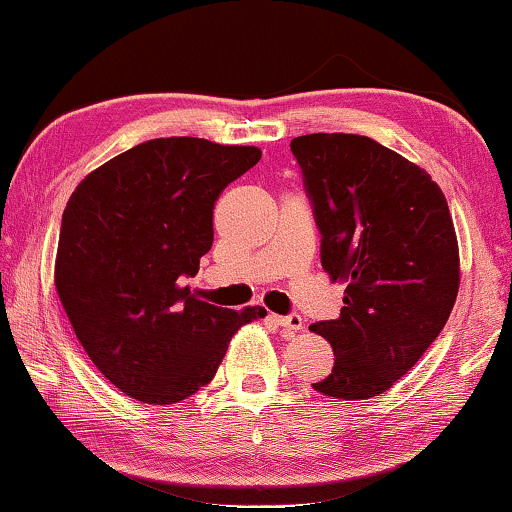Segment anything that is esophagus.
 <instances>
[{"label":"esophagus","instance_id":"esophagus-1","mask_svg":"<svg viewBox=\"0 0 512 512\" xmlns=\"http://www.w3.org/2000/svg\"><path fill=\"white\" fill-rule=\"evenodd\" d=\"M271 319L278 323V326H282L285 330H289V332H298V330H303V319H300L298 314H289V316H271Z\"/></svg>","mask_w":512,"mask_h":512}]
</instances>
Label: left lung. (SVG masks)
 <instances>
[{
	"instance_id": "obj_1",
	"label": "left lung",
	"mask_w": 512,
	"mask_h": 512,
	"mask_svg": "<svg viewBox=\"0 0 512 512\" xmlns=\"http://www.w3.org/2000/svg\"><path fill=\"white\" fill-rule=\"evenodd\" d=\"M321 232V264L346 282L328 339L335 367L316 392L362 401L387 392L440 335L460 287L453 218L424 168L358 134L291 141Z\"/></svg>"
}]
</instances>
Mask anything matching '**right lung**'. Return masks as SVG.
<instances>
[{
    "instance_id": "obj_1",
    "label": "right lung",
    "mask_w": 512,
    "mask_h": 512,
    "mask_svg": "<svg viewBox=\"0 0 512 512\" xmlns=\"http://www.w3.org/2000/svg\"><path fill=\"white\" fill-rule=\"evenodd\" d=\"M259 159L253 145L152 139L72 191L56 294L88 358L132 399L170 405L196 394L216 376L234 332L266 316L257 305L216 307L182 285L214 243V202Z\"/></svg>"
}]
</instances>
